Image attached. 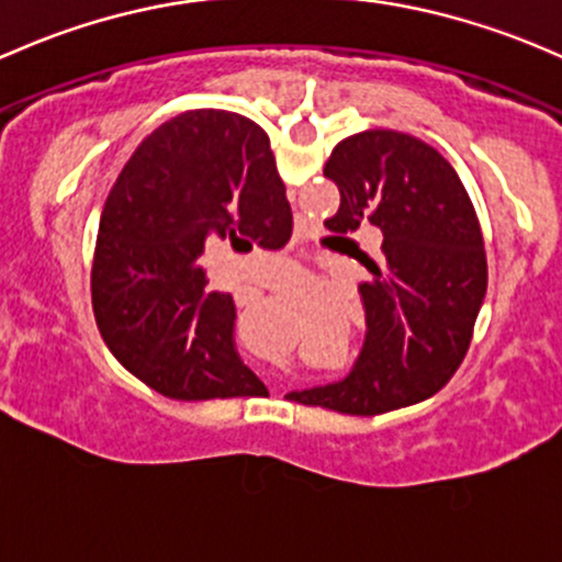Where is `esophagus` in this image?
<instances>
[{"instance_id": "1", "label": "esophagus", "mask_w": 562, "mask_h": 562, "mask_svg": "<svg viewBox=\"0 0 562 562\" xmlns=\"http://www.w3.org/2000/svg\"><path fill=\"white\" fill-rule=\"evenodd\" d=\"M312 336H315V326L306 321H296L293 323V339H296V345H304V341H310Z\"/></svg>"}]
</instances>
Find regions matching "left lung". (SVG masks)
Instances as JSON below:
<instances>
[{"mask_svg":"<svg viewBox=\"0 0 562 562\" xmlns=\"http://www.w3.org/2000/svg\"><path fill=\"white\" fill-rule=\"evenodd\" d=\"M323 172L345 199L341 228L360 234L369 330H334L345 369L321 393L358 428H406L445 401L474 347L487 293L474 212L434 161L380 142H341Z\"/></svg>","mask_w":562,"mask_h":562,"instance_id":"obj_1","label":"left lung"}]
</instances>
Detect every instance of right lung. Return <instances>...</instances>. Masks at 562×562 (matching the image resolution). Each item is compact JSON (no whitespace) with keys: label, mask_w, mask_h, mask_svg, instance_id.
Listing matches in <instances>:
<instances>
[{"label":"right lung","mask_w":562,"mask_h":562,"mask_svg":"<svg viewBox=\"0 0 562 562\" xmlns=\"http://www.w3.org/2000/svg\"><path fill=\"white\" fill-rule=\"evenodd\" d=\"M271 180V164L180 158L132 182L99 226L93 315L123 393L156 434L191 450L252 439L261 420H245V401L269 398L280 374L258 371L210 288L247 245L236 232L247 234L256 191L277 193ZM271 341L285 356L282 326Z\"/></svg>","instance_id":"right-lung-1"}]
</instances>
